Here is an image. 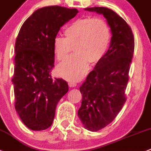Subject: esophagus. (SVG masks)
I'll use <instances>...</instances> for the list:
<instances>
[{
	"label": "esophagus",
	"mask_w": 151,
	"mask_h": 151,
	"mask_svg": "<svg viewBox=\"0 0 151 151\" xmlns=\"http://www.w3.org/2000/svg\"><path fill=\"white\" fill-rule=\"evenodd\" d=\"M68 84H69V87H76L77 86V83L75 82V81H69Z\"/></svg>",
	"instance_id": "34e87169"
}]
</instances>
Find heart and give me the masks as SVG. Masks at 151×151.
<instances>
[{
	"mask_svg": "<svg viewBox=\"0 0 151 151\" xmlns=\"http://www.w3.org/2000/svg\"><path fill=\"white\" fill-rule=\"evenodd\" d=\"M66 38L55 37L53 50L58 61L66 59L74 47L75 54L57 68L60 76L78 80L88 70L89 62L96 63L105 55L111 42L109 24L100 18H78L64 30Z\"/></svg>",
	"mask_w": 151,
	"mask_h": 151,
	"instance_id": "b5f03b06",
	"label": "heart"
}]
</instances>
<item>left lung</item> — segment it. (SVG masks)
I'll list each match as a JSON object with an SVG mask.
<instances>
[{"label":"left lung","mask_w":151,"mask_h":151,"mask_svg":"<svg viewBox=\"0 0 151 151\" xmlns=\"http://www.w3.org/2000/svg\"><path fill=\"white\" fill-rule=\"evenodd\" d=\"M85 10L102 14L112 32L110 47L80 87L82 94L78 117L84 127L98 131L114 120L125 103V90L134 52V37L130 26L107 7Z\"/></svg>","instance_id":"obj_1"}]
</instances>
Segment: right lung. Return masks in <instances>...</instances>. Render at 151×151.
I'll use <instances>...</instances> for the list:
<instances>
[{
    "mask_svg": "<svg viewBox=\"0 0 151 151\" xmlns=\"http://www.w3.org/2000/svg\"><path fill=\"white\" fill-rule=\"evenodd\" d=\"M78 11L59 6L37 9L23 24L15 41V71L12 81L15 108L21 121L32 130L52 124L55 109L68 92L62 78H52L53 41L60 28Z\"/></svg>",
    "mask_w": 151,
    "mask_h": 151,
    "instance_id": "add662e5",
    "label": "right lung"
}]
</instances>
